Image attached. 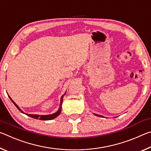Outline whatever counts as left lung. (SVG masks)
Segmentation results:
<instances>
[{
	"instance_id": "1",
	"label": "left lung",
	"mask_w": 151,
	"mask_h": 151,
	"mask_svg": "<svg viewBox=\"0 0 151 151\" xmlns=\"http://www.w3.org/2000/svg\"><path fill=\"white\" fill-rule=\"evenodd\" d=\"M94 115H96V116H100V117H103V116H101V115H99V114H94Z\"/></svg>"
}]
</instances>
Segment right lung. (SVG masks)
<instances>
[{"instance_id":"obj_1","label":"right lung","mask_w":151,"mask_h":151,"mask_svg":"<svg viewBox=\"0 0 151 151\" xmlns=\"http://www.w3.org/2000/svg\"><path fill=\"white\" fill-rule=\"evenodd\" d=\"M65 94H64L63 95L61 96V99H60V107H59V109L58 110V111L55 112V113L54 114H48V115H39V114H25L24 112L22 111L21 109H20L19 106L17 105V104L14 103V102L12 100L11 97L9 96V98L11 99V100L12 101V103H14V104L15 106H16L17 108L20 111H21V112H22V113H24L25 114H27V116H30L32 117V118L33 119H39V120H43V121H48V120H52L53 119L56 118V117H57L59 114H60V112H61V105H62V103H63V96H65Z\"/></svg>"}]
</instances>
